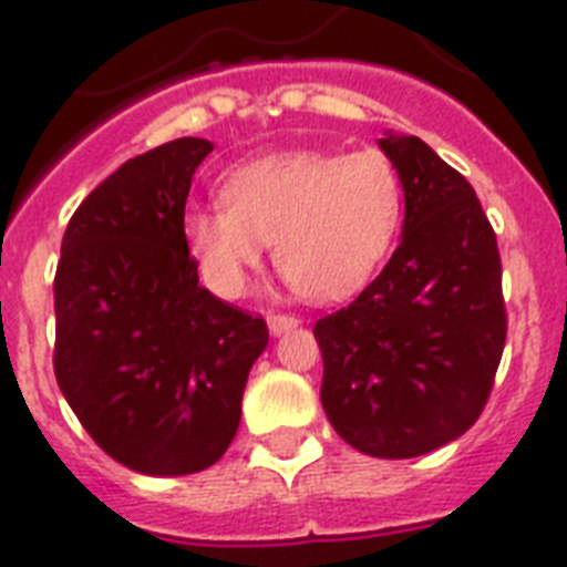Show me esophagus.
Returning <instances> with one entry per match:
<instances>
[{
    "label": "esophagus",
    "instance_id": "obj_1",
    "mask_svg": "<svg viewBox=\"0 0 567 567\" xmlns=\"http://www.w3.org/2000/svg\"><path fill=\"white\" fill-rule=\"evenodd\" d=\"M299 324L297 317H290V313H268V328L274 337H282V333L293 331Z\"/></svg>",
    "mask_w": 567,
    "mask_h": 567
}]
</instances>
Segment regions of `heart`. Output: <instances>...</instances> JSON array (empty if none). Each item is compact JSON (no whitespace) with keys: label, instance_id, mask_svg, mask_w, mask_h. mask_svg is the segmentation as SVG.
<instances>
[{"label":"heart","instance_id":"obj_1","mask_svg":"<svg viewBox=\"0 0 567 567\" xmlns=\"http://www.w3.org/2000/svg\"><path fill=\"white\" fill-rule=\"evenodd\" d=\"M225 205L182 216L199 274L219 297H239L277 239V262L311 302L365 288L391 254L405 214L400 171L379 151H277L236 165Z\"/></svg>","mask_w":567,"mask_h":567}]
</instances>
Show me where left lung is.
Returning a JSON list of instances; mask_svg holds the SVG:
<instances>
[{
    "instance_id": "obj_1",
    "label": "left lung",
    "mask_w": 567,
    "mask_h": 567,
    "mask_svg": "<svg viewBox=\"0 0 567 567\" xmlns=\"http://www.w3.org/2000/svg\"><path fill=\"white\" fill-rule=\"evenodd\" d=\"M379 147L405 190L402 239L348 308L313 324L319 396L348 445L411 460L480 420L508 319L494 228L465 176L416 136L388 131Z\"/></svg>"
}]
</instances>
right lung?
I'll return each mask as SVG.
<instances>
[{"label":"right lung","instance_id":"1","mask_svg":"<svg viewBox=\"0 0 567 567\" xmlns=\"http://www.w3.org/2000/svg\"><path fill=\"white\" fill-rule=\"evenodd\" d=\"M214 151L182 136L127 159L76 208L53 279L59 391L131 471L185 476L228 451L268 324L199 285L182 234Z\"/></svg>","mask_w":567,"mask_h":567}]
</instances>
